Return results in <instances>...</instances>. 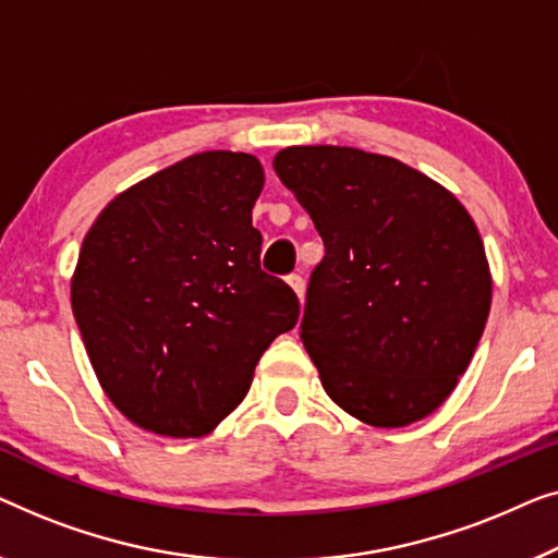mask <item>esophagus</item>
<instances>
[{"mask_svg":"<svg viewBox=\"0 0 558 558\" xmlns=\"http://www.w3.org/2000/svg\"><path fill=\"white\" fill-rule=\"evenodd\" d=\"M288 286L295 290L298 301H301V303H303V295H305V280H303L301 276H288Z\"/></svg>","mask_w":558,"mask_h":558,"instance_id":"34e87169","label":"esophagus"}]
</instances>
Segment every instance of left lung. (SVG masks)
Instances as JSON below:
<instances>
[{
	"label": "left lung",
	"instance_id": "obj_1",
	"mask_svg": "<svg viewBox=\"0 0 558 558\" xmlns=\"http://www.w3.org/2000/svg\"><path fill=\"white\" fill-rule=\"evenodd\" d=\"M324 240L301 339L326 395L372 427H407L458 387L490 311L468 209L422 171L349 146L272 159Z\"/></svg>",
	"mask_w": 558,
	"mask_h": 558
}]
</instances>
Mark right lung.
Wrapping results in <instances>:
<instances>
[{"label": "right lung", "instance_id": "1", "mask_svg": "<svg viewBox=\"0 0 558 558\" xmlns=\"http://www.w3.org/2000/svg\"><path fill=\"white\" fill-rule=\"evenodd\" d=\"M263 182L250 154L186 156L119 194L85 234L73 316L108 399L148 433H211L298 324L293 290L260 270Z\"/></svg>", "mask_w": 558, "mask_h": 558}]
</instances>
